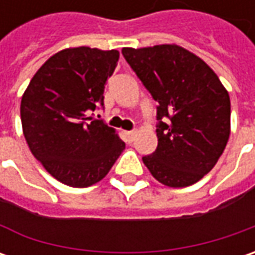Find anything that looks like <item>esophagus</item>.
I'll return each instance as SVG.
<instances>
[{"instance_id":"esophagus-1","label":"esophagus","mask_w":255,"mask_h":255,"mask_svg":"<svg viewBox=\"0 0 255 255\" xmlns=\"http://www.w3.org/2000/svg\"><path fill=\"white\" fill-rule=\"evenodd\" d=\"M134 134H136V132H134V130H129V132H125V136H126L128 142H132L133 137H134Z\"/></svg>"}]
</instances>
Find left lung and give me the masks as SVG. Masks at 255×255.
<instances>
[{
  "instance_id": "left-lung-1",
  "label": "left lung",
  "mask_w": 255,
  "mask_h": 255,
  "mask_svg": "<svg viewBox=\"0 0 255 255\" xmlns=\"http://www.w3.org/2000/svg\"><path fill=\"white\" fill-rule=\"evenodd\" d=\"M157 105V147L143 163L157 181L187 187L216 166L230 136V96L209 65L179 45L123 48Z\"/></svg>"
}]
</instances>
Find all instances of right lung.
I'll list each match as a JSON object with an SVG mask.
<instances>
[{
    "label": "right lung",
    "mask_w": 255,
    "mask_h": 255,
    "mask_svg": "<svg viewBox=\"0 0 255 255\" xmlns=\"http://www.w3.org/2000/svg\"><path fill=\"white\" fill-rule=\"evenodd\" d=\"M116 49L66 48L34 75L21 101L25 140L35 159L71 187L101 181L125 149L116 130L92 112L118 65Z\"/></svg>",
    "instance_id": "add662e5"
}]
</instances>
